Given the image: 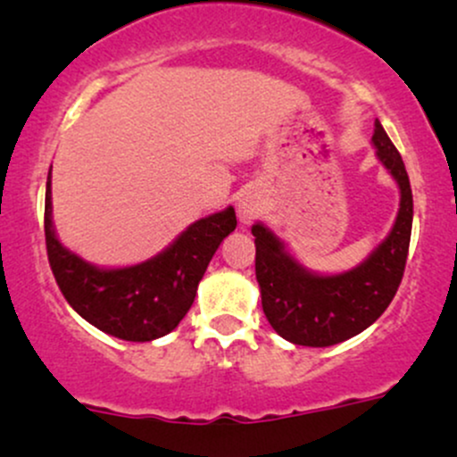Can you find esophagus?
<instances>
[{
  "label": "esophagus",
  "mask_w": 457,
  "mask_h": 457,
  "mask_svg": "<svg viewBox=\"0 0 457 457\" xmlns=\"http://www.w3.org/2000/svg\"><path fill=\"white\" fill-rule=\"evenodd\" d=\"M262 211H263V204H262V200L255 194H246V195L240 197V202H238V219H240V223L255 221V219L262 214Z\"/></svg>",
  "instance_id": "1"
}]
</instances>
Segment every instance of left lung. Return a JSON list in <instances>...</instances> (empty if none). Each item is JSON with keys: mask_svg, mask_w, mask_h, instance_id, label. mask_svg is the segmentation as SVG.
Masks as SVG:
<instances>
[{"mask_svg": "<svg viewBox=\"0 0 457 457\" xmlns=\"http://www.w3.org/2000/svg\"><path fill=\"white\" fill-rule=\"evenodd\" d=\"M377 157L400 187V211L392 232L366 262L343 274H312L285 251L266 225L255 236V277L262 306L278 337L304 347H329L364 332L386 312L403 281L413 228V194L398 148L375 120Z\"/></svg>", "mask_w": 457, "mask_h": 457, "instance_id": "1", "label": "left lung"}]
</instances>
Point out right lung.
Segmentation results:
<instances>
[{"mask_svg": "<svg viewBox=\"0 0 457 457\" xmlns=\"http://www.w3.org/2000/svg\"><path fill=\"white\" fill-rule=\"evenodd\" d=\"M51 174L44 202V236L63 298L102 332L131 343L166 337L194 304L214 251L236 229L234 208L191 223L166 251L138 266L104 270L65 249L51 219Z\"/></svg>", "mask_w": 457, "mask_h": 457, "instance_id": "1", "label": "right lung"}]
</instances>
